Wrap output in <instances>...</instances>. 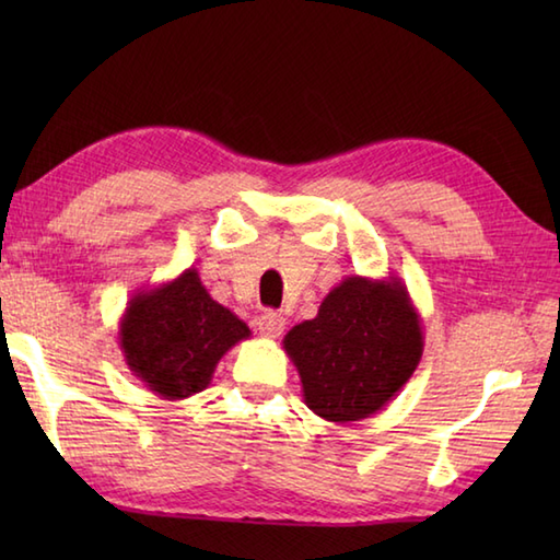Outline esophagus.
<instances>
[{
  "instance_id": "34e87169",
  "label": "esophagus",
  "mask_w": 560,
  "mask_h": 560,
  "mask_svg": "<svg viewBox=\"0 0 560 560\" xmlns=\"http://www.w3.org/2000/svg\"><path fill=\"white\" fill-rule=\"evenodd\" d=\"M283 327H287V319H283V315L273 313V311H267L265 315H259V319H257V329H259L261 337L277 339V337H281Z\"/></svg>"
}]
</instances>
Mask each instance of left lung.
<instances>
[{"mask_svg": "<svg viewBox=\"0 0 560 560\" xmlns=\"http://www.w3.org/2000/svg\"><path fill=\"white\" fill-rule=\"evenodd\" d=\"M303 399L319 419L351 423L377 413L409 383L423 355L421 315L397 277L343 279L317 317L283 337Z\"/></svg>", "mask_w": 560, "mask_h": 560, "instance_id": "1", "label": "left lung"}]
</instances>
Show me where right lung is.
<instances>
[{"label":"right lung","instance_id":"right-lung-1","mask_svg":"<svg viewBox=\"0 0 560 560\" xmlns=\"http://www.w3.org/2000/svg\"><path fill=\"white\" fill-rule=\"evenodd\" d=\"M249 335L241 317L211 299L195 267L137 291L117 329L129 371L171 401L205 389L223 353Z\"/></svg>","mask_w":560,"mask_h":560}]
</instances>
